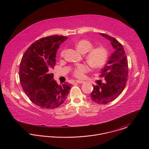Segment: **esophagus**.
<instances>
[{
    "label": "esophagus",
    "instance_id": "1",
    "mask_svg": "<svg viewBox=\"0 0 149 149\" xmlns=\"http://www.w3.org/2000/svg\"><path fill=\"white\" fill-rule=\"evenodd\" d=\"M84 81H83V80H77L76 81H75V82L76 83H78V84H82V83H84Z\"/></svg>",
    "mask_w": 149,
    "mask_h": 149
}]
</instances>
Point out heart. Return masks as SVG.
Returning a JSON list of instances; mask_svg holds the SVG:
<instances>
[{
  "label": "heart",
  "instance_id": "obj_1",
  "mask_svg": "<svg viewBox=\"0 0 149 149\" xmlns=\"http://www.w3.org/2000/svg\"><path fill=\"white\" fill-rule=\"evenodd\" d=\"M76 49L81 54H86L85 55L88 64L93 69H98L102 67L108 58V51L107 48L102 46L93 47L91 42L87 39H81L75 44ZM65 54V50L61 52V57H63ZM88 68L84 64H79L73 71L74 75L78 78L84 77V73L87 72Z\"/></svg>",
  "mask_w": 149,
  "mask_h": 149
}]
</instances>
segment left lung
<instances>
[{
    "instance_id": "1",
    "label": "left lung",
    "mask_w": 149,
    "mask_h": 149,
    "mask_svg": "<svg viewBox=\"0 0 149 149\" xmlns=\"http://www.w3.org/2000/svg\"><path fill=\"white\" fill-rule=\"evenodd\" d=\"M111 42L114 51L101 70L103 82L98 80L97 85H93L91 99L99 104H108L117 98L123 92L128 77V61L123 45L115 38L100 33Z\"/></svg>"
}]
</instances>
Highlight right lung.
Returning <instances> with one entry per match:
<instances>
[{
	"instance_id": "obj_1",
	"label": "right lung",
	"mask_w": 149,
	"mask_h": 149,
	"mask_svg": "<svg viewBox=\"0 0 149 149\" xmlns=\"http://www.w3.org/2000/svg\"><path fill=\"white\" fill-rule=\"evenodd\" d=\"M67 38L59 35L42 38L27 49L21 59V86L31 101L41 108H56L69 94L72 84L65 82L58 85L50 72L55 65L57 50Z\"/></svg>"
}]
</instances>
